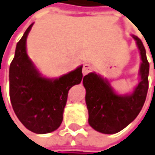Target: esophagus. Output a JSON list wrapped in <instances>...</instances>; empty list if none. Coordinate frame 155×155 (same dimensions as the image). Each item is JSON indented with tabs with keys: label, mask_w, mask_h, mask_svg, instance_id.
Wrapping results in <instances>:
<instances>
[{
	"label": "esophagus",
	"mask_w": 155,
	"mask_h": 155,
	"mask_svg": "<svg viewBox=\"0 0 155 155\" xmlns=\"http://www.w3.org/2000/svg\"><path fill=\"white\" fill-rule=\"evenodd\" d=\"M92 66H91V64H84V66H83V69H82V73L84 75H86L87 74L89 73V72H91V70H92Z\"/></svg>",
	"instance_id": "1"
}]
</instances>
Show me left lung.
I'll return each mask as SVG.
<instances>
[{"instance_id": "obj_1", "label": "left lung", "mask_w": 155, "mask_h": 155, "mask_svg": "<svg viewBox=\"0 0 155 155\" xmlns=\"http://www.w3.org/2000/svg\"><path fill=\"white\" fill-rule=\"evenodd\" d=\"M140 51V81L132 93L117 94L107 79L94 72L84 76L86 104L89 125L97 131L114 134L126 128L138 115L146 100L148 90V64L143 44L139 38L131 35Z\"/></svg>"}]
</instances>
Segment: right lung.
Wrapping results in <instances>:
<instances>
[{"mask_svg": "<svg viewBox=\"0 0 155 155\" xmlns=\"http://www.w3.org/2000/svg\"><path fill=\"white\" fill-rule=\"evenodd\" d=\"M33 24L17 43L9 69V93L17 117L28 129L37 134L57 130L69 89L81 81L82 65L57 79L43 77L26 51V40Z\"/></svg>", "mask_w": 155, "mask_h": 155, "instance_id": "add662e5", "label": "right lung"}]
</instances>
